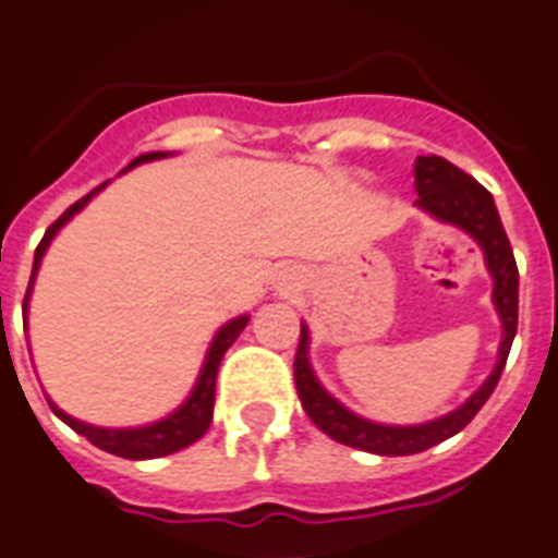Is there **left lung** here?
<instances>
[{"instance_id":"obj_1","label":"left lung","mask_w":558,"mask_h":558,"mask_svg":"<svg viewBox=\"0 0 558 558\" xmlns=\"http://www.w3.org/2000/svg\"><path fill=\"white\" fill-rule=\"evenodd\" d=\"M414 190H417V207H423L440 221H449V225L466 230L484 247L489 274L496 279L493 302H496L498 316L505 323V342L498 351L496 372L489 374V380L461 409L449 412L447 417H438V421L423 423V426H380V423L363 421V417L351 414L349 409H342L316 383L314 372L307 365V331L302 325L300 349L293 356V380H296V391H300L307 417L328 438L340 440L345 447L363 449V452H374V456H414V452H423V449L458 435L481 412V405L487 403L493 389L501 380L512 337L519 328V267H515L510 239L501 227L493 195L475 178L466 175L456 163H449L447 158H438V155L414 160Z\"/></svg>"}]
</instances>
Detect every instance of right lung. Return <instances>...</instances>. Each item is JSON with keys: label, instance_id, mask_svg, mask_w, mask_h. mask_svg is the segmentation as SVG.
<instances>
[{"label": "right lung", "instance_id": "right-lung-1", "mask_svg": "<svg viewBox=\"0 0 558 558\" xmlns=\"http://www.w3.org/2000/svg\"><path fill=\"white\" fill-rule=\"evenodd\" d=\"M155 158H163L160 153H149V155H141V158L132 160V167L135 163H141V160H155ZM106 184L95 186L92 193L83 195L77 204H71L65 213H62L57 221H53L51 227L46 230V235H43V242L37 244V253H34V274H31V282H28V293H31V284H34V276H37V267L39 262H43V253H46L48 242L53 239V233L60 230L65 221H69L77 209L86 207L88 202H92V195H97ZM25 311H28V296H25V302H22V316H25ZM244 325H247V316H239V319H233V323H227L221 331L216 333V340H213V345H209L207 351V363H204L202 368V377H198V383H195L193 395H190V400H186L181 409H178L175 414H169V417H163L160 423H153V426H144V429H97V426H88V423H80L74 421V417H69L65 412H60L57 405H51L53 414L60 417V421H65L74 432H80V435H86L95 447L106 449V452H111V456H120V458H132V461H144V458H160V456H172V452H178V449L190 447V444H195V440L202 438L204 432L209 429V423H213V403H216V374H218V365H221V356H225V351L230 349L235 342V337L244 331Z\"/></svg>", "mask_w": 558, "mask_h": 558}]
</instances>
